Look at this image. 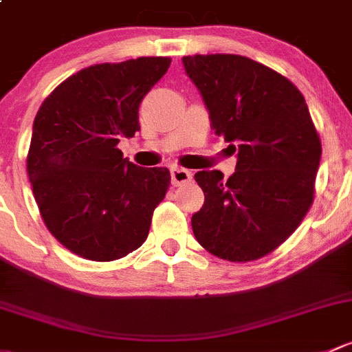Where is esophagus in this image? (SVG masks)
<instances>
[{
  "mask_svg": "<svg viewBox=\"0 0 352 352\" xmlns=\"http://www.w3.org/2000/svg\"><path fill=\"white\" fill-rule=\"evenodd\" d=\"M191 177H193V175H191V171H188V169L171 168V183L175 184V186L190 183Z\"/></svg>",
  "mask_w": 352,
  "mask_h": 352,
  "instance_id": "esophagus-1",
  "label": "esophagus"
}]
</instances>
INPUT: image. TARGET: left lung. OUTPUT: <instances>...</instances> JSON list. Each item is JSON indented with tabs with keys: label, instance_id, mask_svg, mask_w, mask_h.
Returning a JSON list of instances; mask_svg holds the SVG:
<instances>
[{
	"label": "left lung",
	"instance_id": "obj_1",
	"mask_svg": "<svg viewBox=\"0 0 352 352\" xmlns=\"http://www.w3.org/2000/svg\"><path fill=\"white\" fill-rule=\"evenodd\" d=\"M210 125L237 152L229 179L198 171L205 193L191 217L213 256L245 263L270 254L295 232L314 201L322 146L305 98L285 76L234 54L183 57Z\"/></svg>",
	"mask_w": 352,
	"mask_h": 352
}]
</instances>
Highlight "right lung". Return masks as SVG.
<instances>
[{
    "label": "right lung",
    "mask_w": 352,
    "mask_h": 352,
    "mask_svg": "<svg viewBox=\"0 0 352 352\" xmlns=\"http://www.w3.org/2000/svg\"><path fill=\"white\" fill-rule=\"evenodd\" d=\"M169 64V57H139L89 66L37 111L27 157L35 201L50 234L85 259H120L149 235L171 175L133 164L117 144L140 130V101Z\"/></svg>",
    "instance_id": "right-lung-1"
}]
</instances>
